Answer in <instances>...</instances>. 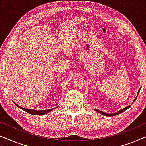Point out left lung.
<instances>
[{"mask_svg":"<svg viewBox=\"0 0 146 146\" xmlns=\"http://www.w3.org/2000/svg\"><path fill=\"white\" fill-rule=\"evenodd\" d=\"M139 91H140V89H139L138 92H137V97H136V98H135V100H134L133 102H135V101L136 100V98H137V96H138V94H139ZM130 107H131V106H129L126 107V108H123V109H122V110H119V111H117V113H112V114H111V113H104V112H103V111H100V110H96V111H98V113H101V114H102V115H105V116H114V115H119V113H121L123 112L124 111H125L126 110H127V109H129V108H130Z\"/></svg>","mask_w":146,"mask_h":146,"instance_id":"obj_1","label":"left lung"}]
</instances>
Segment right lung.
Returning a JSON list of instances; mask_svg holds the SVG:
<instances>
[{"mask_svg": "<svg viewBox=\"0 0 146 146\" xmlns=\"http://www.w3.org/2000/svg\"><path fill=\"white\" fill-rule=\"evenodd\" d=\"M14 104L16 105V106L18 107V108H21V110L25 111L29 113L30 114H32V115H44V114L46 113H48V112L51 111L52 110H54V109H50V110H40V111H37V110H29V109H25V108H23L22 107L19 106L17 105V104H15L14 102ZM58 108V107H57Z\"/></svg>", "mask_w": 146, "mask_h": 146, "instance_id": "1", "label": "right lung"}]
</instances>
